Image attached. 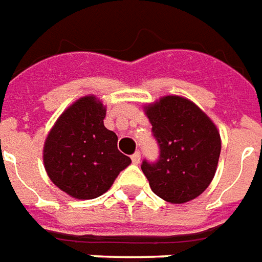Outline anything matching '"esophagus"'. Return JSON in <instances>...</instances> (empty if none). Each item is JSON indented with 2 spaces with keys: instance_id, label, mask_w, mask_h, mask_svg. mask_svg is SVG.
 Instances as JSON below:
<instances>
[{
  "instance_id": "obj_1",
  "label": "esophagus",
  "mask_w": 262,
  "mask_h": 262,
  "mask_svg": "<svg viewBox=\"0 0 262 262\" xmlns=\"http://www.w3.org/2000/svg\"><path fill=\"white\" fill-rule=\"evenodd\" d=\"M140 160H141V156H140V152H139V151H137V152H135V154H133V156H132V162H133V164H140Z\"/></svg>"
}]
</instances>
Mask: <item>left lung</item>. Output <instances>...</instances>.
I'll return each instance as SVG.
<instances>
[{"instance_id": "8db88e82", "label": "left lung", "mask_w": 262, "mask_h": 262, "mask_svg": "<svg viewBox=\"0 0 262 262\" xmlns=\"http://www.w3.org/2000/svg\"><path fill=\"white\" fill-rule=\"evenodd\" d=\"M160 146L156 164L143 161L151 190L170 204H183L210 186L221 154L218 127L194 102L165 96L143 106Z\"/></svg>"}]
</instances>
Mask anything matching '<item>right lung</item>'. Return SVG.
I'll list each match as a JSON object with an SVG mask.
<instances>
[{
  "label": "right lung",
  "instance_id": "add662e5",
  "mask_svg": "<svg viewBox=\"0 0 262 262\" xmlns=\"http://www.w3.org/2000/svg\"><path fill=\"white\" fill-rule=\"evenodd\" d=\"M106 106L84 96L62 112L47 135L42 161L54 185L76 200L104 194L130 158L118 150V136L104 126Z\"/></svg>",
  "mask_w": 262,
  "mask_h": 262
}]
</instances>
